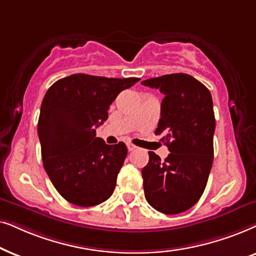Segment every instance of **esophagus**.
Listing matches in <instances>:
<instances>
[{
  "instance_id": "34e87169",
  "label": "esophagus",
  "mask_w": 256,
  "mask_h": 256,
  "mask_svg": "<svg viewBox=\"0 0 256 256\" xmlns=\"http://www.w3.org/2000/svg\"><path fill=\"white\" fill-rule=\"evenodd\" d=\"M128 151H134V150H136V146L132 144H128Z\"/></svg>"
}]
</instances>
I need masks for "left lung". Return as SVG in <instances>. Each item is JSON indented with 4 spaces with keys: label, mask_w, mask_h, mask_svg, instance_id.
<instances>
[{
    "label": "left lung",
    "mask_w": 256,
    "mask_h": 256,
    "mask_svg": "<svg viewBox=\"0 0 256 256\" xmlns=\"http://www.w3.org/2000/svg\"><path fill=\"white\" fill-rule=\"evenodd\" d=\"M165 94L154 134L171 152L165 160L148 152L142 170L148 202L158 212L178 214L196 205L213 164L216 118L210 90L187 74L142 80Z\"/></svg>",
    "instance_id": "8db88e82"
}]
</instances>
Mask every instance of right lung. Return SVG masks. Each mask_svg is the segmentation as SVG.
Wrapping results in <instances>:
<instances>
[{
  "label": "right lung",
  "instance_id": "right-lung-1",
  "mask_svg": "<svg viewBox=\"0 0 256 256\" xmlns=\"http://www.w3.org/2000/svg\"><path fill=\"white\" fill-rule=\"evenodd\" d=\"M138 80L74 74L46 91L37 126L43 166L66 202L96 206L114 193L128 148L105 144L96 128L108 119L116 97Z\"/></svg>",
  "mask_w": 256,
  "mask_h": 256
}]
</instances>
